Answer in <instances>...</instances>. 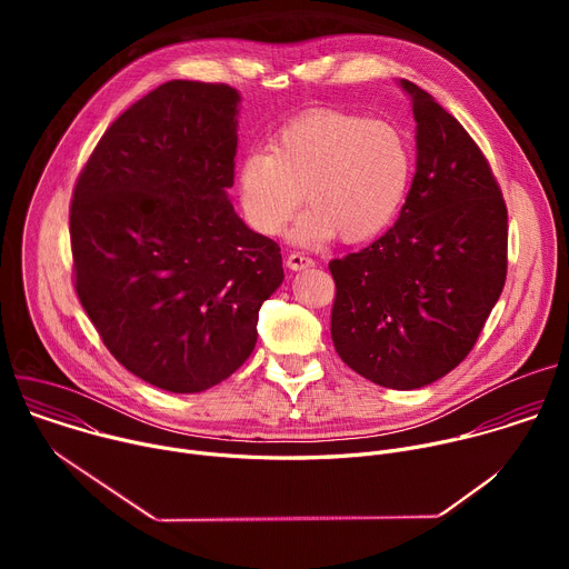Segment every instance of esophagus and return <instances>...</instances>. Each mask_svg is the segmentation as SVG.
Instances as JSON below:
<instances>
[{
  "label": "esophagus",
  "instance_id": "obj_1",
  "mask_svg": "<svg viewBox=\"0 0 569 569\" xmlns=\"http://www.w3.org/2000/svg\"><path fill=\"white\" fill-rule=\"evenodd\" d=\"M286 266L290 268V270H306V268H312L315 266V261L310 259V257H306L303 252H290L288 254V259H286Z\"/></svg>",
  "mask_w": 569,
  "mask_h": 569
}]
</instances>
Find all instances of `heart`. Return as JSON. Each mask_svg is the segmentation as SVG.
<instances>
[{"label": "heart", "mask_w": 569, "mask_h": 569, "mask_svg": "<svg viewBox=\"0 0 569 569\" xmlns=\"http://www.w3.org/2000/svg\"><path fill=\"white\" fill-rule=\"evenodd\" d=\"M412 180L408 139L387 121L319 110L288 123L270 152H250L238 167L240 207L250 227L279 236L301 207L310 211L295 240L317 246L340 233L362 242L398 216Z\"/></svg>", "instance_id": "obj_1"}]
</instances>
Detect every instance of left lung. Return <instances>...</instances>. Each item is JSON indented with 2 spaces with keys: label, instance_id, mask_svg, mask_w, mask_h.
Here are the masks:
<instances>
[{
  "label": "left lung",
  "instance_id": "left-lung-1",
  "mask_svg": "<svg viewBox=\"0 0 569 569\" xmlns=\"http://www.w3.org/2000/svg\"><path fill=\"white\" fill-rule=\"evenodd\" d=\"M417 121V173L396 224L333 259L331 338L362 378L419 389L475 347L507 281V204L479 146L426 90L400 80Z\"/></svg>",
  "mask_w": 569,
  "mask_h": 569
}]
</instances>
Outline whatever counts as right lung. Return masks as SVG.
Segmentation results:
<instances>
[{
    "instance_id": "add662e5",
    "label": "right lung",
    "mask_w": 569,
    "mask_h": 569,
    "mask_svg": "<svg viewBox=\"0 0 569 569\" xmlns=\"http://www.w3.org/2000/svg\"><path fill=\"white\" fill-rule=\"evenodd\" d=\"M240 94L169 80L130 106L80 171L69 209L73 286L108 351L173 393L229 378L257 345L281 250L238 218Z\"/></svg>"
}]
</instances>
